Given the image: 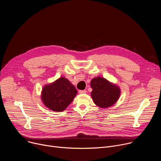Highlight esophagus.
Here are the masks:
<instances>
[{
    "label": "esophagus",
    "instance_id": "34e87169",
    "mask_svg": "<svg viewBox=\"0 0 161 161\" xmlns=\"http://www.w3.org/2000/svg\"><path fill=\"white\" fill-rule=\"evenodd\" d=\"M79 93L81 94H85V93H86V91H85V90H79Z\"/></svg>",
    "mask_w": 161,
    "mask_h": 161
}]
</instances>
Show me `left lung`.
I'll use <instances>...</instances> for the list:
<instances>
[{
    "label": "left lung",
    "mask_w": 161,
    "mask_h": 161,
    "mask_svg": "<svg viewBox=\"0 0 161 161\" xmlns=\"http://www.w3.org/2000/svg\"><path fill=\"white\" fill-rule=\"evenodd\" d=\"M92 91L91 96L94 103L102 108H108L115 103L120 94V88L101 77L94 78L91 81Z\"/></svg>",
    "instance_id": "8db88e82"
}]
</instances>
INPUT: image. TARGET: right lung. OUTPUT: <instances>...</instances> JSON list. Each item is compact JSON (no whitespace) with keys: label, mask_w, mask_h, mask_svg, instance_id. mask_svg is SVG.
Masks as SVG:
<instances>
[{"label":"right lung","mask_w":161,"mask_h":161,"mask_svg":"<svg viewBox=\"0 0 161 161\" xmlns=\"http://www.w3.org/2000/svg\"><path fill=\"white\" fill-rule=\"evenodd\" d=\"M78 93L75 86L62 77L42 88L41 99L44 104L52 111H64Z\"/></svg>","instance_id":"1"}]
</instances>
